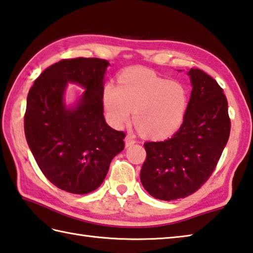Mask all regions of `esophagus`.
Returning <instances> with one entry per match:
<instances>
[{
    "instance_id": "esophagus-1",
    "label": "esophagus",
    "mask_w": 253,
    "mask_h": 253,
    "mask_svg": "<svg viewBox=\"0 0 253 253\" xmlns=\"http://www.w3.org/2000/svg\"><path fill=\"white\" fill-rule=\"evenodd\" d=\"M125 142H126V146L127 147V146H131V145L134 144L136 141L132 135H126V139H125Z\"/></svg>"
}]
</instances>
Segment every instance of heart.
Returning a JSON list of instances; mask_svg holds the SVG:
<instances>
[{"instance_id":"1","label":"heart","mask_w":253,"mask_h":253,"mask_svg":"<svg viewBox=\"0 0 253 253\" xmlns=\"http://www.w3.org/2000/svg\"><path fill=\"white\" fill-rule=\"evenodd\" d=\"M103 106L109 122L122 127L133 120L145 136L161 139L174 133L183 123L188 97L182 84L149 70L132 68L119 78V87L103 88Z\"/></svg>"}]
</instances>
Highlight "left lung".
I'll return each mask as SVG.
<instances>
[{
    "instance_id": "obj_1",
    "label": "left lung",
    "mask_w": 253,
    "mask_h": 253,
    "mask_svg": "<svg viewBox=\"0 0 253 253\" xmlns=\"http://www.w3.org/2000/svg\"><path fill=\"white\" fill-rule=\"evenodd\" d=\"M187 74L193 90L183 125L170 139L144 143L141 183L161 201L185 198L201 188L215 170L230 134L222 88L201 69Z\"/></svg>"
}]
</instances>
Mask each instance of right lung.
<instances>
[{
	"label": "right lung",
	"instance_id": "add662e5",
	"mask_svg": "<svg viewBox=\"0 0 253 253\" xmlns=\"http://www.w3.org/2000/svg\"><path fill=\"white\" fill-rule=\"evenodd\" d=\"M109 61L63 59L45 69L27 96L24 130L42 174L71 194H88L106 178L114 156L125 149L126 133L103 117L104 74ZM68 82L86 90L74 107L64 104Z\"/></svg>",
	"mask_w": 253,
	"mask_h": 253
}]
</instances>
